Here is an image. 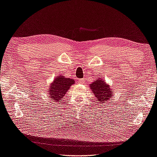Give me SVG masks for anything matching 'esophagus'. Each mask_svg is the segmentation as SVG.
<instances>
[{
    "mask_svg": "<svg viewBox=\"0 0 157 157\" xmlns=\"http://www.w3.org/2000/svg\"><path fill=\"white\" fill-rule=\"evenodd\" d=\"M78 82H79V83H83V82H84V79H78Z\"/></svg>",
    "mask_w": 157,
    "mask_h": 157,
    "instance_id": "obj_1",
    "label": "esophagus"
}]
</instances>
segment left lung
Instances as JSON below:
<instances>
[{"label":"left lung","instance_id":"8db88e82","mask_svg":"<svg viewBox=\"0 0 157 157\" xmlns=\"http://www.w3.org/2000/svg\"><path fill=\"white\" fill-rule=\"evenodd\" d=\"M90 86L92 92L97 98L98 102H100V104L107 102V101L112 96L110 86L107 85L101 78L95 80Z\"/></svg>","mask_w":157,"mask_h":157}]
</instances>
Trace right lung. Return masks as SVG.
Wrapping results in <instances>:
<instances>
[{
	"instance_id": "obj_1",
	"label": "right lung",
	"mask_w": 157,
	"mask_h": 157,
	"mask_svg": "<svg viewBox=\"0 0 157 157\" xmlns=\"http://www.w3.org/2000/svg\"><path fill=\"white\" fill-rule=\"evenodd\" d=\"M74 82V79L64 78L63 76L57 77L49 87L51 99L56 102L63 100V96Z\"/></svg>"
}]
</instances>
